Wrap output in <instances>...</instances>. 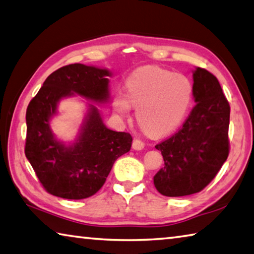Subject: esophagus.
I'll list each match as a JSON object with an SVG mask.
<instances>
[{
  "label": "esophagus",
  "mask_w": 254,
  "mask_h": 254,
  "mask_svg": "<svg viewBox=\"0 0 254 254\" xmlns=\"http://www.w3.org/2000/svg\"><path fill=\"white\" fill-rule=\"evenodd\" d=\"M145 147V144L143 140H140L139 138H136L132 141V148L136 149V150H141Z\"/></svg>",
  "instance_id": "esophagus-1"
}]
</instances>
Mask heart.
<instances>
[{
	"mask_svg": "<svg viewBox=\"0 0 254 254\" xmlns=\"http://www.w3.org/2000/svg\"><path fill=\"white\" fill-rule=\"evenodd\" d=\"M126 92H116L115 110L125 116L131 105L136 119L149 135L161 136L176 129L188 115L193 100V83L183 74L158 66H143L128 75Z\"/></svg>",
	"mask_w": 254,
	"mask_h": 254,
	"instance_id": "b5f03b06",
	"label": "heart"
}]
</instances>
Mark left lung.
<instances>
[{"mask_svg": "<svg viewBox=\"0 0 254 254\" xmlns=\"http://www.w3.org/2000/svg\"><path fill=\"white\" fill-rule=\"evenodd\" d=\"M193 80L196 105L179 131L155 146L162 152L164 166L154 176V185L170 197L201 192L230 152V105L219 80L203 68H196Z\"/></svg>", "mask_w": 254, "mask_h": 254, "instance_id": "8db88e82", "label": "left lung"}]
</instances>
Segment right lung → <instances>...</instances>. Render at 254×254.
Instances as JSON below:
<instances>
[{
  "label": "right lung",
  "mask_w": 254,
  "mask_h": 254,
  "mask_svg": "<svg viewBox=\"0 0 254 254\" xmlns=\"http://www.w3.org/2000/svg\"><path fill=\"white\" fill-rule=\"evenodd\" d=\"M108 70L68 64L52 72L26 109L24 153L43 189L55 196L82 199L105 184L116 159L129 152L131 135L105 126L91 106L78 140L65 146L50 129V118L61 98L74 93L104 102L108 99Z\"/></svg>",
  "instance_id": "obj_1"
}]
</instances>
